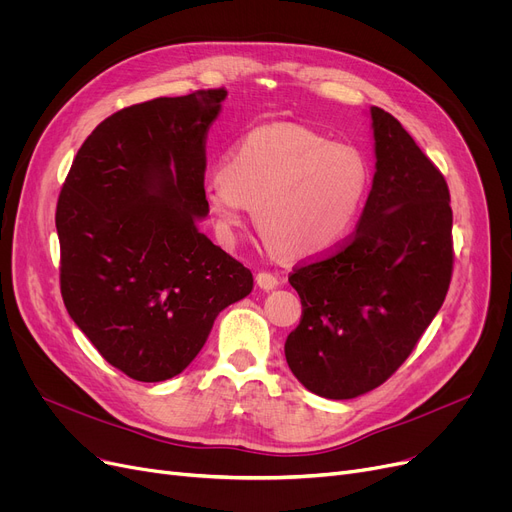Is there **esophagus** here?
<instances>
[{
  "mask_svg": "<svg viewBox=\"0 0 512 512\" xmlns=\"http://www.w3.org/2000/svg\"><path fill=\"white\" fill-rule=\"evenodd\" d=\"M255 280L259 284V288H263V290H272V288H276L280 284L278 276L272 274V272H259Z\"/></svg>",
  "mask_w": 512,
  "mask_h": 512,
  "instance_id": "1",
  "label": "esophagus"
}]
</instances>
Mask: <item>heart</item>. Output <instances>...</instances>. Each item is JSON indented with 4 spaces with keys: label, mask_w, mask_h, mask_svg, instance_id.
Listing matches in <instances>:
<instances>
[{
    "label": "heart",
    "mask_w": 512,
    "mask_h": 512,
    "mask_svg": "<svg viewBox=\"0 0 512 512\" xmlns=\"http://www.w3.org/2000/svg\"><path fill=\"white\" fill-rule=\"evenodd\" d=\"M365 153L309 126L272 122L247 132L203 188L207 213L232 240L255 207V224L284 257L330 251L351 232L367 197Z\"/></svg>",
    "instance_id": "heart-1"
}]
</instances>
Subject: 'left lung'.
Segmentation results:
<instances>
[{
    "mask_svg": "<svg viewBox=\"0 0 512 512\" xmlns=\"http://www.w3.org/2000/svg\"><path fill=\"white\" fill-rule=\"evenodd\" d=\"M371 120L378 161L357 230L288 276L303 305L284 344L288 367L334 400L382 386L409 359L454 263L444 174L392 114L371 107Z\"/></svg>",
    "mask_w": 512,
    "mask_h": 512,
    "instance_id": "left-lung-1",
    "label": "left lung"
}]
</instances>
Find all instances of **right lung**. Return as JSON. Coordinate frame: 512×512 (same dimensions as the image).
Returning <instances> with one entry per match:
<instances>
[{
    "mask_svg": "<svg viewBox=\"0 0 512 512\" xmlns=\"http://www.w3.org/2000/svg\"><path fill=\"white\" fill-rule=\"evenodd\" d=\"M228 91L157 97L105 118L56 207L60 290L99 355L137 382L178 375L253 274L199 230L205 143Z\"/></svg>",
    "mask_w": 512,
    "mask_h": 512,
    "instance_id": "1",
    "label": "right lung"
}]
</instances>
